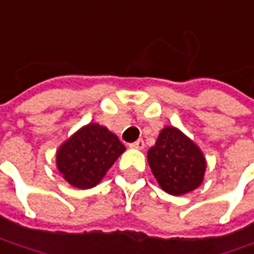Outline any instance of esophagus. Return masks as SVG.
<instances>
[{
  "label": "esophagus",
  "instance_id": "obj_1",
  "mask_svg": "<svg viewBox=\"0 0 254 254\" xmlns=\"http://www.w3.org/2000/svg\"><path fill=\"white\" fill-rule=\"evenodd\" d=\"M129 146L130 148H135V149H143L145 148V142L142 141V139H138V141H135L133 143H130Z\"/></svg>",
  "mask_w": 254,
  "mask_h": 254
}]
</instances>
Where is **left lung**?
<instances>
[{"instance_id":"8db88e82","label":"left lung","mask_w":254,"mask_h":254,"mask_svg":"<svg viewBox=\"0 0 254 254\" xmlns=\"http://www.w3.org/2000/svg\"><path fill=\"white\" fill-rule=\"evenodd\" d=\"M148 164L159 187L183 195L201 186L207 161L200 146L178 127H165L154 146L148 149Z\"/></svg>"}]
</instances>
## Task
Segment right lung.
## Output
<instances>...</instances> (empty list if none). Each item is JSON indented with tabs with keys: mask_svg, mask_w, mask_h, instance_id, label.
<instances>
[{
	"mask_svg": "<svg viewBox=\"0 0 254 254\" xmlns=\"http://www.w3.org/2000/svg\"><path fill=\"white\" fill-rule=\"evenodd\" d=\"M125 149V145L108 127L87 124L60 145L56 165L70 186L87 190L103 180Z\"/></svg>",
	"mask_w": 254,
	"mask_h": 254,
	"instance_id": "add662e5",
	"label": "right lung"
}]
</instances>
